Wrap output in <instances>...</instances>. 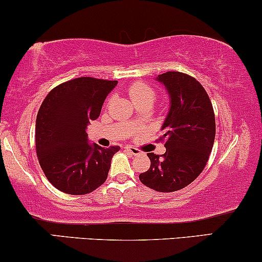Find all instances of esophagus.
I'll return each mask as SVG.
<instances>
[{
	"instance_id": "34e87169",
	"label": "esophagus",
	"mask_w": 262,
	"mask_h": 262,
	"mask_svg": "<svg viewBox=\"0 0 262 262\" xmlns=\"http://www.w3.org/2000/svg\"><path fill=\"white\" fill-rule=\"evenodd\" d=\"M125 149L128 151V153L131 154V156H140L141 154V151L137 149V148H134V147H131V146H127V147H125Z\"/></svg>"
}]
</instances>
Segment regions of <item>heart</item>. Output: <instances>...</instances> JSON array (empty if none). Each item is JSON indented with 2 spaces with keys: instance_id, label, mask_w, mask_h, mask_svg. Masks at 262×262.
Returning <instances> with one entry per match:
<instances>
[{
  "instance_id": "1",
  "label": "heart",
  "mask_w": 262,
  "mask_h": 262,
  "mask_svg": "<svg viewBox=\"0 0 262 262\" xmlns=\"http://www.w3.org/2000/svg\"><path fill=\"white\" fill-rule=\"evenodd\" d=\"M128 96H130L131 101L135 105L142 102H154V99H156V92H154V90L143 82H137L130 86V89H128ZM131 124L136 125V119H132Z\"/></svg>"
}]
</instances>
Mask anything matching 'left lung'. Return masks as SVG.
Instances as JSON below:
<instances>
[{"label": "left lung", "mask_w": 262, "mask_h": 262, "mask_svg": "<svg viewBox=\"0 0 262 262\" xmlns=\"http://www.w3.org/2000/svg\"><path fill=\"white\" fill-rule=\"evenodd\" d=\"M170 98L161 126L166 151L147 153L150 167L141 173L144 186L158 192L185 188L200 175L208 163L215 140V115L204 87L194 77L180 72L158 75Z\"/></svg>", "instance_id": "1"}]
</instances>
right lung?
Instances as JSON below:
<instances>
[{"instance_id": "add662e5", "label": "right lung", "mask_w": 262, "mask_h": 262, "mask_svg": "<svg viewBox=\"0 0 262 262\" xmlns=\"http://www.w3.org/2000/svg\"><path fill=\"white\" fill-rule=\"evenodd\" d=\"M118 81L77 77L54 87L37 113L35 142L37 159L47 180L60 192L91 193L104 183L112 158L120 149L90 143L87 125Z\"/></svg>"}]
</instances>
